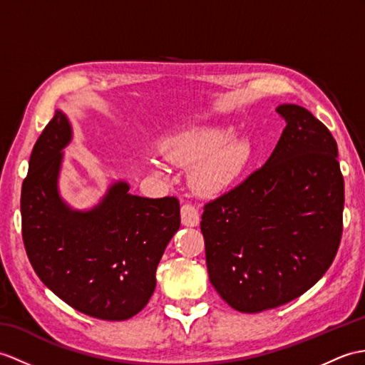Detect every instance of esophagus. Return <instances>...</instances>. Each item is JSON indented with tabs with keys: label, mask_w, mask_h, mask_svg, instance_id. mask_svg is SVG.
I'll return each mask as SVG.
<instances>
[{
	"label": "esophagus",
	"mask_w": 365,
	"mask_h": 365,
	"mask_svg": "<svg viewBox=\"0 0 365 365\" xmlns=\"http://www.w3.org/2000/svg\"><path fill=\"white\" fill-rule=\"evenodd\" d=\"M180 216H182V224L186 227H196L199 224V211L196 207L191 205L188 202L182 205Z\"/></svg>",
	"instance_id": "34e87169"
}]
</instances>
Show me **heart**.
Here are the masks:
<instances>
[{"instance_id":"b5f03b06","label":"heart","mask_w":365,"mask_h":365,"mask_svg":"<svg viewBox=\"0 0 365 365\" xmlns=\"http://www.w3.org/2000/svg\"><path fill=\"white\" fill-rule=\"evenodd\" d=\"M228 127H194L175 135L165 144L173 162L196 166L192 183L200 192L211 194L233 183L249 166L253 146L247 138H233ZM160 171H163L158 165Z\"/></svg>"}]
</instances>
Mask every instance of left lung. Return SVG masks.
Segmentation results:
<instances>
[{"label": "left lung", "mask_w": 365, "mask_h": 365, "mask_svg": "<svg viewBox=\"0 0 365 365\" xmlns=\"http://www.w3.org/2000/svg\"><path fill=\"white\" fill-rule=\"evenodd\" d=\"M286 127L264 166L203 207L210 282L241 312L300 297L331 266L342 236L344 177L331 132L283 104Z\"/></svg>", "instance_id": "left-lung-1"}]
</instances>
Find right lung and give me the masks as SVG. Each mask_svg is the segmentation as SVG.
<instances>
[{
  "instance_id": "add662e5",
  "label": "right lung",
  "mask_w": 365,
  "mask_h": 365,
  "mask_svg": "<svg viewBox=\"0 0 365 365\" xmlns=\"http://www.w3.org/2000/svg\"><path fill=\"white\" fill-rule=\"evenodd\" d=\"M70 121L56 110L29 158L21 186V232L28 258L41 282L83 314L127 320L154 294L155 270L180 227L177 197L133 196L115 182L96 207H68L58 194Z\"/></svg>"
}]
</instances>
